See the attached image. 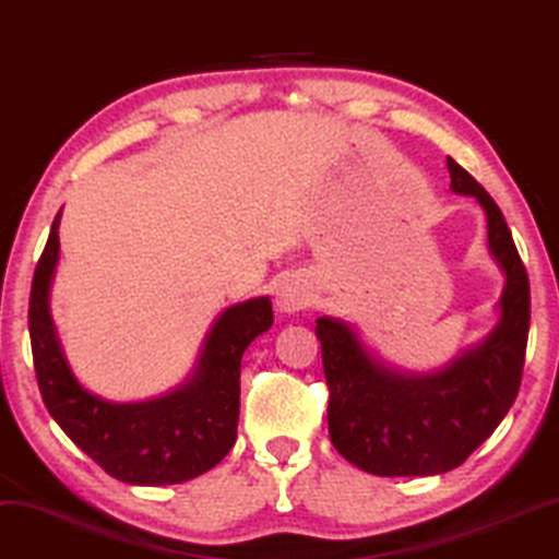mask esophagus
<instances>
[{
	"instance_id": "34e87169",
	"label": "esophagus",
	"mask_w": 559,
	"mask_h": 559,
	"mask_svg": "<svg viewBox=\"0 0 559 559\" xmlns=\"http://www.w3.org/2000/svg\"><path fill=\"white\" fill-rule=\"evenodd\" d=\"M309 304V288L307 284H301L299 278H284L275 288V307L281 309V312L286 314H294L299 312Z\"/></svg>"
}]
</instances>
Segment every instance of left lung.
<instances>
[{"label":"left lung","mask_w":559,"mask_h":559,"mask_svg":"<svg viewBox=\"0 0 559 559\" xmlns=\"http://www.w3.org/2000/svg\"><path fill=\"white\" fill-rule=\"evenodd\" d=\"M451 188L475 195L487 242L506 273L500 322L483 345L433 377H402L373 361L348 324L320 317L330 441L350 464L381 477L441 475L467 462L511 409L524 373L532 294L498 203L454 159Z\"/></svg>","instance_id":"8db88e82"}]
</instances>
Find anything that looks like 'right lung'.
I'll return each instance as SVG.
<instances>
[{
  "instance_id": "obj_1",
  "label": "right lung",
  "mask_w": 559,
  "mask_h": 559,
  "mask_svg": "<svg viewBox=\"0 0 559 559\" xmlns=\"http://www.w3.org/2000/svg\"><path fill=\"white\" fill-rule=\"evenodd\" d=\"M59 216L33 273L31 348L35 379L51 418L110 477L129 485H175L216 467L237 441L239 366L260 332L273 324L265 296L229 307L211 328L195 373L159 400L116 405L74 379L56 337L48 288L59 260Z\"/></svg>"
}]
</instances>
